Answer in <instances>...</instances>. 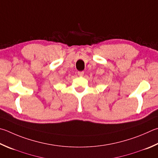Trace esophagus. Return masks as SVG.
<instances>
[{
	"mask_svg": "<svg viewBox=\"0 0 158 158\" xmlns=\"http://www.w3.org/2000/svg\"><path fill=\"white\" fill-rule=\"evenodd\" d=\"M77 74H78L79 76L82 77L84 74V71H79L78 73H77Z\"/></svg>",
	"mask_w": 158,
	"mask_h": 158,
	"instance_id": "1",
	"label": "esophagus"
}]
</instances>
